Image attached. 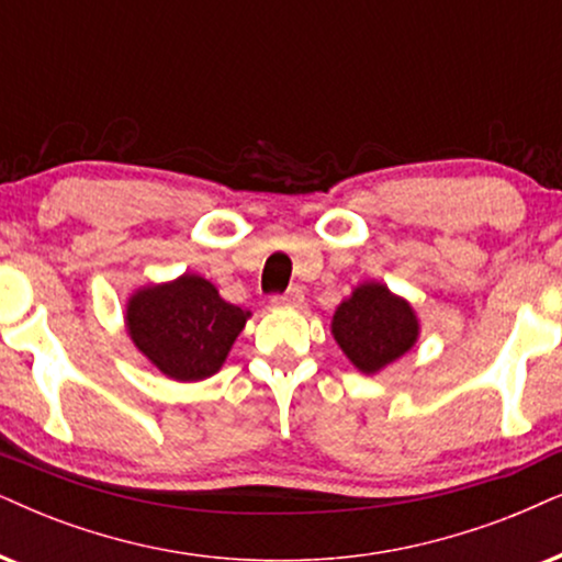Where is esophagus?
Returning <instances> with one entry per match:
<instances>
[{"label": "esophagus", "mask_w": 562, "mask_h": 562, "mask_svg": "<svg viewBox=\"0 0 562 562\" xmlns=\"http://www.w3.org/2000/svg\"><path fill=\"white\" fill-rule=\"evenodd\" d=\"M301 301H303V288H297V285L288 288L285 293L272 295V303H274V305H297Z\"/></svg>", "instance_id": "obj_1"}]
</instances>
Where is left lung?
I'll return each instance as SVG.
<instances>
[{"label": "left lung", "instance_id": "left-lung-1", "mask_svg": "<svg viewBox=\"0 0 562 562\" xmlns=\"http://www.w3.org/2000/svg\"><path fill=\"white\" fill-rule=\"evenodd\" d=\"M331 331L360 371L375 373L415 345L417 318L389 288L360 285L337 308Z\"/></svg>", "mask_w": 562, "mask_h": 562}]
</instances>
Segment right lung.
Listing matches in <instances>:
<instances>
[{
	"label": "right lung",
	"instance_id": "right-lung-1",
	"mask_svg": "<svg viewBox=\"0 0 562 562\" xmlns=\"http://www.w3.org/2000/svg\"><path fill=\"white\" fill-rule=\"evenodd\" d=\"M246 318V311L225 303L215 285L196 274L139 290L126 311L134 345L176 381L217 373Z\"/></svg>",
	"mask_w": 562,
	"mask_h": 562
}]
</instances>
